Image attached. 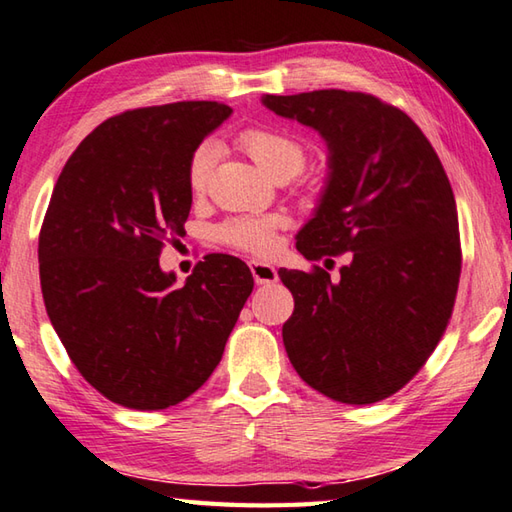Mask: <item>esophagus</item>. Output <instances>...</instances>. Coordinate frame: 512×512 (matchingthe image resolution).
<instances>
[{"label":"esophagus","instance_id":"obj_1","mask_svg":"<svg viewBox=\"0 0 512 512\" xmlns=\"http://www.w3.org/2000/svg\"><path fill=\"white\" fill-rule=\"evenodd\" d=\"M250 273H253L255 284H273L279 279L275 266L259 262V259H253V262H250Z\"/></svg>","mask_w":512,"mask_h":512}]
</instances>
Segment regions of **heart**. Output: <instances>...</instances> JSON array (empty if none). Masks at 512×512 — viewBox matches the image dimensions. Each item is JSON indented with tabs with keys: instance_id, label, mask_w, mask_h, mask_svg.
Returning a JSON list of instances; mask_svg holds the SVG:
<instances>
[{
	"instance_id": "heart-1",
	"label": "heart",
	"mask_w": 512,
	"mask_h": 512,
	"mask_svg": "<svg viewBox=\"0 0 512 512\" xmlns=\"http://www.w3.org/2000/svg\"><path fill=\"white\" fill-rule=\"evenodd\" d=\"M239 146H242L253 162L266 170L270 177H295L302 173L306 164L304 146L282 133L266 128H248L239 135ZM217 157L215 144H202L188 162V188L193 195H204L213 164ZM284 224L282 217L266 215V217H233L219 224L215 230L217 242L233 246L237 250L253 255H266L275 246L277 228Z\"/></svg>"
}]
</instances>
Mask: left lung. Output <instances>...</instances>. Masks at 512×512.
<instances>
[{"label": "left lung", "instance_id": "8db88e82", "mask_svg": "<svg viewBox=\"0 0 512 512\" xmlns=\"http://www.w3.org/2000/svg\"><path fill=\"white\" fill-rule=\"evenodd\" d=\"M262 104L317 130L328 148L297 250L350 253L335 282L319 266L279 270L295 297L282 328L288 359L335 402L375 404L417 375L453 313L462 273L453 188L413 119L373 95L330 88Z\"/></svg>", "mask_w": 512, "mask_h": 512}]
</instances>
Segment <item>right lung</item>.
<instances>
[{
    "instance_id": "right-lung-1",
    "label": "right lung",
    "mask_w": 512,
    "mask_h": 512,
    "mask_svg": "<svg viewBox=\"0 0 512 512\" xmlns=\"http://www.w3.org/2000/svg\"><path fill=\"white\" fill-rule=\"evenodd\" d=\"M233 108L175 102L99 124L66 162L39 233L46 313L110 402L162 410L202 388L253 293L242 259L206 255L175 286L159 268L193 204L188 162Z\"/></svg>"
}]
</instances>
